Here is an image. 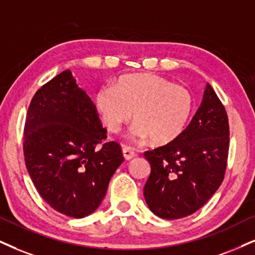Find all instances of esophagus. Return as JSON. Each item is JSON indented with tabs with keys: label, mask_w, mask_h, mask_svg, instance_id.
Masks as SVG:
<instances>
[{
	"label": "esophagus",
	"mask_w": 255,
	"mask_h": 255,
	"mask_svg": "<svg viewBox=\"0 0 255 255\" xmlns=\"http://www.w3.org/2000/svg\"><path fill=\"white\" fill-rule=\"evenodd\" d=\"M123 155H124V158L127 159V161H130L133 157H136V152H134L131 147L123 146Z\"/></svg>",
	"instance_id": "1"
}]
</instances>
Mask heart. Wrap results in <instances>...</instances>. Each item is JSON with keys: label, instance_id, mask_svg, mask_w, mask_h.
Listing matches in <instances>:
<instances>
[{"label": "heart", "instance_id": "1", "mask_svg": "<svg viewBox=\"0 0 255 255\" xmlns=\"http://www.w3.org/2000/svg\"><path fill=\"white\" fill-rule=\"evenodd\" d=\"M94 105L103 124L117 133L131 121L136 139L149 137L153 144H166L180 134L189 121L193 96L189 90L151 73L128 74L113 86L102 87Z\"/></svg>", "mask_w": 255, "mask_h": 255}]
</instances>
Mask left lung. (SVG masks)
Listing matches in <instances>:
<instances>
[{
  "label": "left lung",
  "instance_id": "left-lung-1",
  "mask_svg": "<svg viewBox=\"0 0 255 255\" xmlns=\"http://www.w3.org/2000/svg\"><path fill=\"white\" fill-rule=\"evenodd\" d=\"M228 149L227 113L207 84L202 103L189 125L166 145L144 152L151 165L144 187L150 210L166 220L199 210L224 181Z\"/></svg>",
  "mask_w": 255,
  "mask_h": 255
}]
</instances>
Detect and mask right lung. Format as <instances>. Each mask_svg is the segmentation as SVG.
I'll use <instances>...</instances> for the list:
<instances>
[{"mask_svg": "<svg viewBox=\"0 0 255 255\" xmlns=\"http://www.w3.org/2000/svg\"><path fill=\"white\" fill-rule=\"evenodd\" d=\"M105 138L96 105L71 71L34 94L24 124V162L36 190L56 212L81 219L100 206L124 161L121 145L103 143Z\"/></svg>", "mask_w": 255, "mask_h": 255, "instance_id": "1", "label": "right lung"}]
</instances>
